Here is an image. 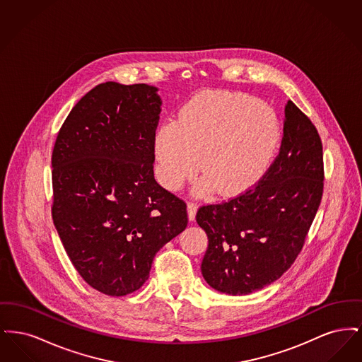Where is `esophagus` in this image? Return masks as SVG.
Wrapping results in <instances>:
<instances>
[{
	"label": "esophagus",
	"instance_id": "obj_1",
	"mask_svg": "<svg viewBox=\"0 0 362 362\" xmlns=\"http://www.w3.org/2000/svg\"><path fill=\"white\" fill-rule=\"evenodd\" d=\"M197 209H198L197 204H194V202H189V204H187V214H189V221H194V220H195Z\"/></svg>",
	"mask_w": 362,
	"mask_h": 362
}]
</instances>
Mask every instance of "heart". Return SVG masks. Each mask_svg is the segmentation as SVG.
Returning <instances> with one entry per match:
<instances>
[{
    "mask_svg": "<svg viewBox=\"0 0 362 362\" xmlns=\"http://www.w3.org/2000/svg\"><path fill=\"white\" fill-rule=\"evenodd\" d=\"M281 137L276 112L243 93L194 98L177 122L160 126L153 141L156 173L165 189H179L198 170L197 191L238 195L269 170Z\"/></svg>",
    "mask_w": 362,
    "mask_h": 362,
    "instance_id": "obj_1",
    "label": "heart"
}]
</instances>
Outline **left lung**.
Masks as SVG:
<instances>
[{
    "instance_id": "obj_1",
    "label": "left lung",
    "mask_w": 362,
    "mask_h": 362,
    "mask_svg": "<svg viewBox=\"0 0 362 362\" xmlns=\"http://www.w3.org/2000/svg\"><path fill=\"white\" fill-rule=\"evenodd\" d=\"M323 179L317 130L289 100L279 153L262 180L240 197L197 213L209 240L201 264L207 284L241 296L282 276L303 248L322 201Z\"/></svg>"
}]
</instances>
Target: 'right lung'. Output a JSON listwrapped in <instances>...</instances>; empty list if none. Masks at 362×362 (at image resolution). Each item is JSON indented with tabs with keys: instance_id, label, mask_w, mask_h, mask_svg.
<instances>
[{
	"instance_id": "1",
	"label": "right lung",
	"mask_w": 362,
	"mask_h": 362,
	"mask_svg": "<svg viewBox=\"0 0 362 362\" xmlns=\"http://www.w3.org/2000/svg\"><path fill=\"white\" fill-rule=\"evenodd\" d=\"M156 86L108 81L70 111L52 156V221L88 285L136 292L156 252L187 226L186 204L157 185Z\"/></svg>"
}]
</instances>
